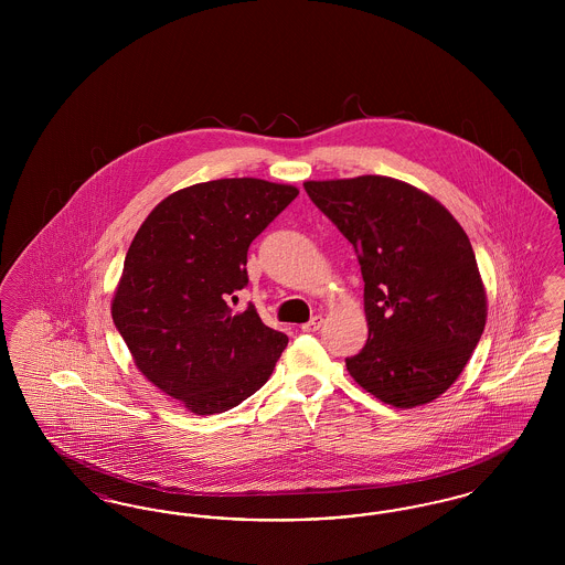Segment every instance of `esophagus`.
<instances>
[{
    "mask_svg": "<svg viewBox=\"0 0 565 565\" xmlns=\"http://www.w3.org/2000/svg\"><path fill=\"white\" fill-rule=\"evenodd\" d=\"M322 316H316V318H311V322L302 323V326H300V330H302V332H316V330H320V328H322Z\"/></svg>",
    "mask_w": 565,
    "mask_h": 565,
    "instance_id": "esophagus-1",
    "label": "esophagus"
}]
</instances>
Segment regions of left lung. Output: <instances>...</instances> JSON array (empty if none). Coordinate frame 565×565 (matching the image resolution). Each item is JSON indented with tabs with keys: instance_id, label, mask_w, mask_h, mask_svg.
<instances>
[{
	"instance_id": "1",
	"label": "left lung",
	"mask_w": 565,
	"mask_h": 565,
	"mask_svg": "<svg viewBox=\"0 0 565 565\" xmlns=\"http://www.w3.org/2000/svg\"><path fill=\"white\" fill-rule=\"evenodd\" d=\"M305 190L362 269L369 341L345 360L350 375L396 408L431 403L461 375L487 322L468 235L428 192L394 178L305 182Z\"/></svg>"
}]
</instances>
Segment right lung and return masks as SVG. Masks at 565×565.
I'll list each match as a JSON object with an SVG mask.
<instances>
[{"label":"right lung","mask_w":565,"mask_h":565,"mask_svg":"<svg viewBox=\"0 0 565 565\" xmlns=\"http://www.w3.org/2000/svg\"><path fill=\"white\" fill-rule=\"evenodd\" d=\"M298 194L258 178L178 190L143 220L129 245L111 320L135 366L194 415L224 413L258 392L288 337L254 305L228 300L247 286V247Z\"/></svg>","instance_id":"add662e5"}]
</instances>
